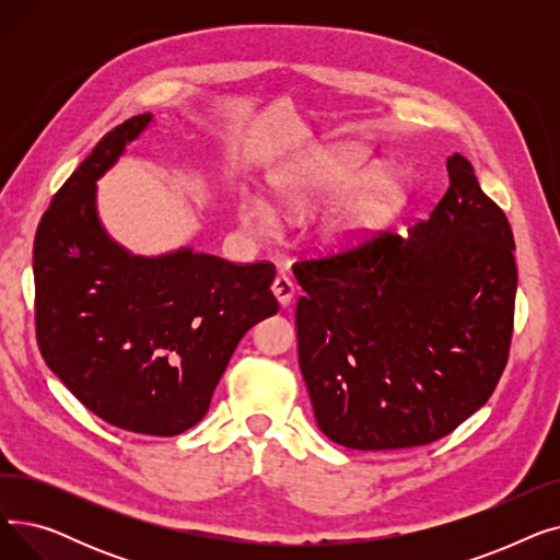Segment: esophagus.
<instances>
[{"label":"esophagus","mask_w":560,"mask_h":560,"mask_svg":"<svg viewBox=\"0 0 560 560\" xmlns=\"http://www.w3.org/2000/svg\"><path fill=\"white\" fill-rule=\"evenodd\" d=\"M272 292L281 306H288L292 298H295V283H292L290 277L285 275H277V279L272 281Z\"/></svg>","instance_id":"34e87169"}]
</instances>
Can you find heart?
Wrapping results in <instances>:
<instances>
[{
  "mask_svg": "<svg viewBox=\"0 0 560 560\" xmlns=\"http://www.w3.org/2000/svg\"><path fill=\"white\" fill-rule=\"evenodd\" d=\"M368 172V156L359 147H331L308 161L292 179L277 188L279 209L288 215H308L317 206L357 184ZM404 188L395 174L381 172L351 190L322 222V241L329 247L359 245L378 233L399 213ZM241 220L252 233L277 229L279 213L270 201L247 199Z\"/></svg>",
  "mask_w": 560,
  "mask_h": 560,
  "instance_id": "obj_1",
  "label": "heart"
}]
</instances>
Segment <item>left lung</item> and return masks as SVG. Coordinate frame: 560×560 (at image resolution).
<instances>
[{
  "instance_id": "1",
  "label": "left lung",
  "mask_w": 560,
  "mask_h": 560,
  "mask_svg": "<svg viewBox=\"0 0 560 560\" xmlns=\"http://www.w3.org/2000/svg\"><path fill=\"white\" fill-rule=\"evenodd\" d=\"M410 238L378 233L302 258L295 325L319 431L363 450H406L452 433L509 363L517 265L504 211L465 156Z\"/></svg>"
}]
</instances>
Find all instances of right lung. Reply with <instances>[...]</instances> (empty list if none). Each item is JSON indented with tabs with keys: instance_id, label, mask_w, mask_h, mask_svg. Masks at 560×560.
<instances>
[{
	"instance_id": "1",
	"label": "right lung",
	"mask_w": 560,
	"mask_h": 560,
	"mask_svg": "<svg viewBox=\"0 0 560 560\" xmlns=\"http://www.w3.org/2000/svg\"><path fill=\"white\" fill-rule=\"evenodd\" d=\"M152 115L110 129L61 186L34 241L36 338L47 368L104 422L179 435L209 410L235 345L275 315V265L179 249L131 256L100 224L95 182Z\"/></svg>"
}]
</instances>
